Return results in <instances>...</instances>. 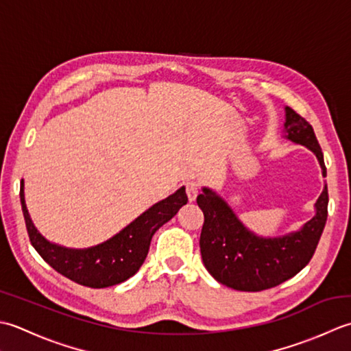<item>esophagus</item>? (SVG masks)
Returning a JSON list of instances; mask_svg holds the SVG:
<instances>
[{
  "mask_svg": "<svg viewBox=\"0 0 351 351\" xmlns=\"http://www.w3.org/2000/svg\"><path fill=\"white\" fill-rule=\"evenodd\" d=\"M198 191H199V186L197 182H188L186 183V194H188L189 202H194L198 195Z\"/></svg>",
  "mask_w": 351,
  "mask_h": 351,
  "instance_id": "1",
  "label": "esophagus"
}]
</instances>
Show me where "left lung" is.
Here are the masks:
<instances>
[{
    "mask_svg": "<svg viewBox=\"0 0 351 351\" xmlns=\"http://www.w3.org/2000/svg\"><path fill=\"white\" fill-rule=\"evenodd\" d=\"M285 128L286 138L315 153L326 177L324 156L312 125L286 107ZM197 204L204 215L199 250L206 269L228 288L257 292L286 282L311 262L327 221L328 192L326 186L315 204L317 215L302 230L274 239L248 232L224 199L210 189H203Z\"/></svg>",
    "mask_w": 351,
    "mask_h": 351,
    "instance_id": "obj_1",
    "label": "left lung"
}]
</instances>
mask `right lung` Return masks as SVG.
<instances>
[{
  "mask_svg": "<svg viewBox=\"0 0 351 351\" xmlns=\"http://www.w3.org/2000/svg\"><path fill=\"white\" fill-rule=\"evenodd\" d=\"M19 195L28 238L36 252L57 273L89 288H107L123 283L138 273L157 228L168 223L178 209L188 203L184 188H180L176 194L149 207L112 239L92 248L71 250L49 244L36 230L25 207L23 183Z\"/></svg>",
  "mask_w": 351,
  "mask_h": 351,
  "instance_id": "add662e5",
  "label": "right lung"
}]
</instances>
